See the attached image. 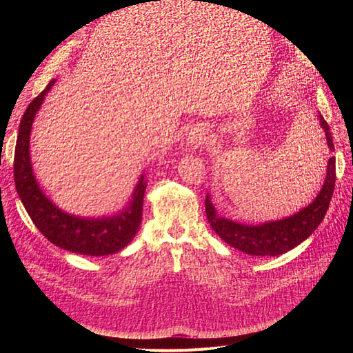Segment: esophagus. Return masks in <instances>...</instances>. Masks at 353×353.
<instances>
[{
	"mask_svg": "<svg viewBox=\"0 0 353 353\" xmlns=\"http://www.w3.org/2000/svg\"><path fill=\"white\" fill-rule=\"evenodd\" d=\"M209 140V130L206 125H196L185 134V145L190 148H199Z\"/></svg>",
	"mask_w": 353,
	"mask_h": 353,
	"instance_id": "34e87169",
	"label": "esophagus"
}]
</instances>
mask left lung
I'll return each instance as SVG.
<instances>
[{"label":"left lung","instance_id":"left-lung-1","mask_svg":"<svg viewBox=\"0 0 353 353\" xmlns=\"http://www.w3.org/2000/svg\"><path fill=\"white\" fill-rule=\"evenodd\" d=\"M318 119L319 125L324 130L330 152H334V144L328 123L324 121L323 114H319ZM334 184L336 159L330 157L323 188L319 190V193L312 203H309L307 206L290 216L276 221H266L258 223V225H248V223L236 222L225 216H221L215 206H213L209 193L205 201L206 216L213 231L227 244H230L231 248L252 256H279L294 249L297 244L305 241L318 228L330 206Z\"/></svg>","mask_w":353,"mask_h":353}]
</instances>
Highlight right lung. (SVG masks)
I'll list each match as a JSON object with an SVG mask.
<instances>
[{
  "instance_id": "obj_1",
  "label": "right lung",
  "mask_w": 353,
  "mask_h": 353,
  "mask_svg": "<svg viewBox=\"0 0 353 353\" xmlns=\"http://www.w3.org/2000/svg\"><path fill=\"white\" fill-rule=\"evenodd\" d=\"M160 1V0H159ZM56 79L28 105L19 125L14 150V183L17 194L35 227L57 248L72 253L88 256H105L122 250L138 231L143 218V199L147 187L145 174H141L132 191L131 200L112 216L82 218L61 210L46 196L32 169L29 152L30 131L44 97Z\"/></svg>"
}]
</instances>
